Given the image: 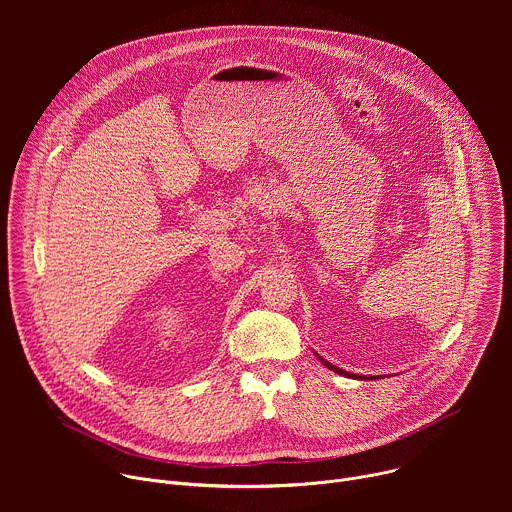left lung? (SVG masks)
Segmentation results:
<instances>
[{"instance_id":"1","label":"left lung","mask_w":512,"mask_h":512,"mask_svg":"<svg viewBox=\"0 0 512 512\" xmlns=\"http://www.w3.org/2000/svg\"><path fill=\"white\" fill-rule=\"evenodd\" d=\"M318 356V354H316ZM318 360L324 364V367H328L330 371H334V373H338V375H342V377H348V379H360V381H364V379H377V377H364V375H354V373H348V371H342V369H338V367H334L332 362H328V360H324L322 356H318Z\"/></svg>"}]
</instances>
